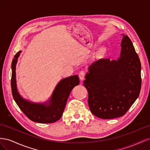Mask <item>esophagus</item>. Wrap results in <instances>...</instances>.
I'll return each mask as SVG.
<instances>
[{"instance_id":"34e87169","label":"esophagus","mask_w":150,"mask_h":150,"mask_svg":"<svg viewBox=\"0 0 150 150\" xmlns=\"http://www.w3.org/2000/svg\"><path fill=\"white\" fill-rule=\"evenodd\" d=\"M85 76H86V73H85L84 71H81V72H79V78H80V79H81V81L84 80V78H85Z\"/></svg>"}]
</instances>
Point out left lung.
Here are the masks:
<instances>
[{"label": "left lung", "instance_id": "1", "mask_svg": "<svg viewBox=\"0 0 150 150\" xmlns=\"http://www.w3.org/2000/svg\"><path fill=\"white\" fill-rule=\"evenodd\" d=\"M122 35L120 57L117 61L103 58L93 62L84 81L90 110L99 118L123 116L140 93L139 58L128 36Z\"/></svg>", "mask_w": 150, "mask_h": 150}]
</instances>
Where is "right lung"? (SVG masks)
Returning <instances> with one entry per match:
<instances>
[{"mask_svg":"<svg viewBox=\"0 0 150 150\" xmlns=\"http://www.w3.org/2000/svg\"><path fill=\"white\" fill-rule=\"evenodd\" d=\"M21 52L19 51L16 53L12 62L11 88L13 99L24 114L31 121L40 123H52L57 121L62 115L71 90L79 84V77L74 75L62 79L47 103L38 104L24 100L17 91L16 79V67Z\"/></svg>","mask_w":150,"mask_h":150,"instance_id":"obj_1","label":"right lung"}]
</instances>
